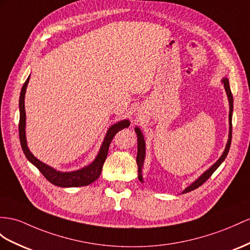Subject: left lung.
I'll list each match as a JSON object with an SVG mask.
<instances>
[{
	"mask_svg": "<svg viewBox=\"0 0 250 250\" xmlns=\"http://www.w3.org/2000/svg\"><path fill=\"white\" fill-rule=\"evenodd\" d=\"M224 87H225L226 94L228 96V101H229V135H228V142L227 145L225 146V150H224L222 156L217 159L215 162V164H213L211 167L205 171L204 173L197 178V180L192 183L189 187H187L183 191V193H187V192H190L192 190H194L196 188H198L200 186L206 182L208 178L212 175L213 172L220 167V165L224 162V159L226 158L229 149H230V145H231V137H232V111H233V97L231 94V89H230L229 86V81L227 78H223L222 80ZM135 132L137 134V157H136V163L138 166V180L140 182L143 181V174H142V170H143V166H144V161H145V156H146V144H145V138L143 136V133L140 131L139 127H135Z\"/></svg>",
	"mask_w": 250,
	"mask_h": 250,
	"instance_id": "8db88e82",
	"label": "left lung"
}]
</instances>
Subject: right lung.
Instances as JSON below:
<instances>
[{"label": "right lung", "mask_w": 250, "mask_h": 250, "mask_svg": "<svg viewBox=\"0 0 250 250\" xmlns=\"http://www.w3.org/2000/svg\"><path fill=\"white\" fill-rule=\"evenodd\" d=\"M30 77V76H29ZM29 77L25 81L23 87L21 89L20 94V100H19V107H20V121H19V135H20V143L22 150L24 152L25 156L28 161L38 168L41 173L44 175L48 182L52 183L55 186L58 187H82L87 186V185L92 184L100 176L102 171V166H104L105 158L107 156L108 146L111 145L113 137L116 135V133L121 131L125 127L130 125V120L125 119L121 120L119 123L113 125L108 127V130L105 134V137L102 143L98 155L96 156L94 162L86 166V167L82 168L77 171L72 172H60L56 169L49 167L46 164L40 162L39 159L33 155L27 146L26 142V134H25V125H26V114H25V105H24V98L25 93H26V87L29 81Z\"/></svg>", "instance_id": "1"}]
</instances>
